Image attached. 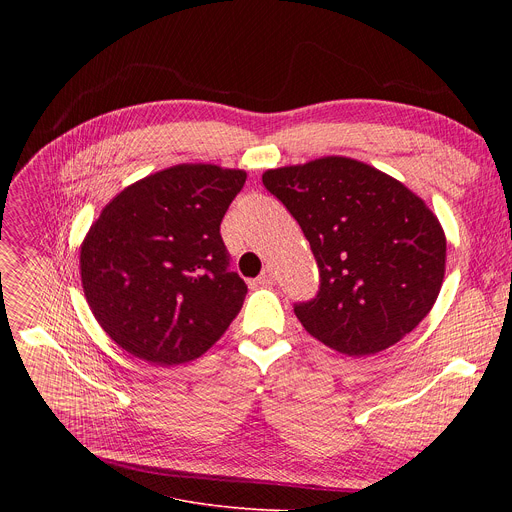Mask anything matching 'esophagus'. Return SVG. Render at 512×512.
Masks as SVG:
<instances>
[{
    "label": "esophagus",
    "instance_id": "34e87169",
    "mask_svg": "<svg viewBox=\"0 0 512 512\" xmlns=\"http://www.w3.org/2000/svg\"><path fill=\"white\" fill-rule=\"evenodd\" d=\"M276 280H278V274H276L274 267H270V265H267L265 270L261 272V276L257 278V282H259L261 286H272V284H276Z\"/></svg>",
    "mask_w": 512,
    "mask_h": 512
}]
</instances>
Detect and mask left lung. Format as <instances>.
Returning <instances> with one entry per match:
<instances>
[{"mask_svg":"<svg viewBox=\"0 0 512 512\" xmlns=\"http://www.w3.org/2000/svg\"><path fill=\"white\" fill-rule=\"evenodd\" d=\"M263 186L299 222L319 267L303 328L334 351L373 355L413 332L444 280L436 215L392 176L351 157L267 170Z\"/></svg>","mask_w":512,"mask_h":512,"instance_id":"left-lung-1","label":"left lung"}]
</instances>
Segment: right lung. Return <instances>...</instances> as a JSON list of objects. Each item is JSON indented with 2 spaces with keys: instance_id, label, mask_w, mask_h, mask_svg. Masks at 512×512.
<instances>
[{
  "instance_id": "1",
  "label": "right lung",
  "mask_w": 512,
  "mask_h": 512,
  "mask_svg": "<svg viewBox=\"0 0 512 512\" xmlns=\"http://www.w3.org/2000/svg\"><path fill=\"white\" fill-rule=\"evenodd\" d=\"M242 170L182 164L130 184L80 247L87 303L118 346L155 365L201 357L228 330L247 284L220 224Z\"/></svg>"
}]
</instances>
